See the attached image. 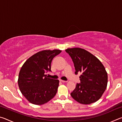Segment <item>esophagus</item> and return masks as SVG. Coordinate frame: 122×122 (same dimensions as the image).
Wrapping results in <instances>:
<instances>
[{"label": "esophagus", "mask_w": 122, "mask_h": 122, "mask_svg": "<svg viewBox=\"0 0 122 122\" xmlns=\"http://www.w3.org/2000/svg\"><path fill=\"white\" fill-rule=\"evenodd\" d=\"M60 82H63V83H65V82H66L67 81H64V80H60Z\"/></svg>", "instance_id": "1"}]
</instances>
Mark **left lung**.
<instances>
[{
  "label": "left lung",
  "instance_id": "obj_1",
  "mask_svg": "<svg viewBox=\"0 0 122 122\" xmlns=\"http://www.w3.org/2000/svg\"><path fill=\"white\" fill-rule=\"evenodd\" d=\"M66 51L74 64L75 74L81 73V83H77L71 95L77 102L89 104L100 99L106 90L108 74L101 62L94 55L80 48H68Z\"/></svg>",
  "mask_w": 122,
  "mask_h": 122
}]
</instances>
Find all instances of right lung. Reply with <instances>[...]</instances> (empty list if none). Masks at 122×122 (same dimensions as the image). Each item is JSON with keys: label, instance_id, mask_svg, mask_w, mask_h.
Returning a JSON list of instances; mask_svg holds the SVG:
<instances>
[{"label": "right lung", "instance_id": "obj_1", "mask_svg": "<svg viewBox=\"0 0 122 122\" xmlns=\"http://www.w3.org/2000/svg\"><path fill=\"white\" fill-rule=\"evenodd\" d=\"M61 52L59 49L39 51L22 65L18 77V86L22 94L30 103L42 105L55 96L59 81L48 78L46 73L51 71V61Z\"/></svg>", "mask_w": 122, "mask_h": 122}]
</instances>
